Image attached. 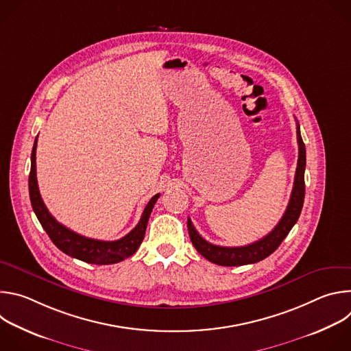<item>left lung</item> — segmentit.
Instances as JSON below:
<instances>
[{"instance_id": "left-lung-1", "label": "left lung", "mask_w": 351, "mask_h": 351, "mask_svg": "<svg viewBox=\"0 0 351 351\" xmlns=\"http://www.w3.org/2000/svg\"><path fill=\"white\" fill-rule=\"evenodd\" d=\"M295 132H297V143H298V160H297L291 195L282 219L267 236H264L263 239L252 244L241 245V247H223V245L211 244L204 237L199 236L195 228L193 226L190 218H187V229H189L190 240L197 252L204 258H207L208 261L217 265H223V267H239L245 264H254L271 256L280 245L283 239L289 234V232L297 222L300 214H302L304 194H306V184H304L306 145L303 143L302 134H300L298 123H297Z\"/></svg>"}]
</instances>
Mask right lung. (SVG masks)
<instances>
[{"mask_svg":"<svg viewBox=\"0 0 351 351\" xmlns=\"http://www.w3.org/2000/svg\"><path fill=\"white\" fill-rule=\"evenodd\" d=\"M36 147H37V137L34 140V145L32 149L29 194H30L33 211L38 222L41 223L43 229L47 232L49 239L53 240V243L61 250L62 253L73 258H77L80 261H84L88 264H97V265L117 264L133 256L144 239L148 218L152 215V211L154 208V204L157 203L160 194H156L152 199H149L141 214L138 223L122 239L114 240V241H104V240H97V239L82 236L68 229L62 223H60L51 214L48 213L45 204L43 203V198L38 191L37 178H36Z\"/></svg>","mask_w":351,"mask_h":351,"instance_id":"right-lung-1","label":"right lung"}]
</instances>
